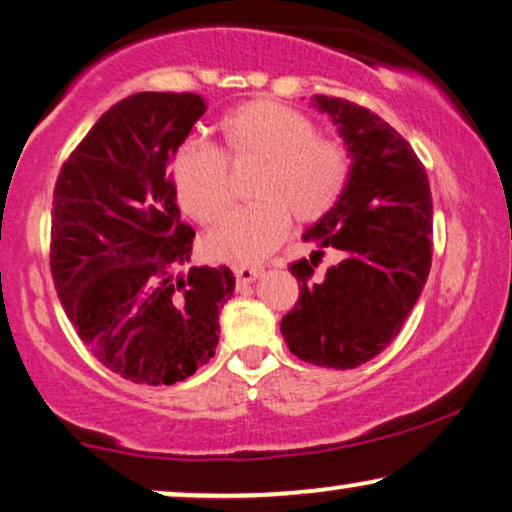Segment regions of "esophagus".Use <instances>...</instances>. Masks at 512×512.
<instances>
[{"label": "esophagus", "instance_id": "obj_1", "mask_svg": "<svg viewBox=\"0 0 512 512\" xmlns=\"http://www.w3.org/2000/svg\"><path fill=\"white\" fill-rule=\"evenodd\" d=\"M233 272H235L237 282L251 284V282H256V279L263 275V268H251V265H235Z\"/></svg>", "mask_w": 512, "mask_h": 512}]
</instances>
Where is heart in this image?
I'll use <instances>...</instances> for the list:
<instances>
[{"label":"heart","instance_id":"b5f03b06","mask_svg":"<svg viewBox=\"0 0 512 512\" xmlns=\"http://www.w3.org/2000/svg\"><path fill=\"white\" fill-rule=\"evenodd\" d=\"M226 156L233 163L263 160L251 195L254 202L228 212L205 237L216 261L256 263L284 240L289 216L319 221L345 193L349 153L338 142L317 137V125L275 100L244 102L221 118ZM226 156L216 146L186 142L170 165L179 205L193 219L214 221L230 202Z\"/></svg>","mask_w":512,"mask_h":512}]
</instances>
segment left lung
<instances>
[{
  "mask_svg": "<svg viewBox=\"0 0 512 512\" xmlns=\"http://www.w3.org/2000/svg\"><path fill=\"white\" fill-rule=\"evenodd\" d=\"M312 104L338 125L352 167L331 212L305 242L343 251L321 283L307 261L291 265L298 303L282 319L286 345L314 366L347 370L382 352L401 331L431 270L433 200L412 146L380 116L340 97Z\"/></svg>",
  "mask_w": 512,
  "mask_h": 512,
  "instance_id": "1",
  "label": "left lung"
}]
</instances>
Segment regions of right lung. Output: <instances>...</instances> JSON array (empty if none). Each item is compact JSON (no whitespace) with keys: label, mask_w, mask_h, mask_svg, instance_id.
<instances>
[{"label":"right lung","mask_w":512,"mask_h":512,"mask_svg":"<svg viewBox=\"0 0 512 512\" xmlns=\"http://www.w3.org/2000/svg\"><path fill=\"white\" fill-rule=\"evenodd\" d=\"M195 93H135L102 114L58 174L51 270L79 338L111 373L174 384L209 363L230 268H191L167 165L205 114Z\"/></svg>","instance_id":"1"}]
</instances>
